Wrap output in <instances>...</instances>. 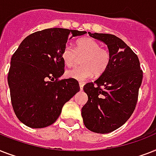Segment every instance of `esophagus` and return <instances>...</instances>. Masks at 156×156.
<instances>
[{
	"label": "esophagus",
	"mask_w": 156,
	"mask_h": 156,
	"mask_svg": "<svg viewBox=\"0 0 156 156\" xmlns=\"http://www.w3.org/2000/svg\"><path fill=\"white\" fill-rule=\"evenodd\" d=\"M83 86H84V83H79V87H80V89L81 90H83Z\"/></svg>",
	"instance_id": "34e87169"
}]
</instances>
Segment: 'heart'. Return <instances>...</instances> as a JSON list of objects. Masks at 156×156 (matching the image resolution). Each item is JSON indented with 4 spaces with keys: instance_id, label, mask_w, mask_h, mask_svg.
Here are the masks:
<instances>
[{
    "instance_id": "1",
    "label": "heart",
    "mask_w": 156,
    "mask_h": 156,
    "mask_svg": "<svg viewBox=\"0 0 156 156\" xmlns=\"http://www.w3.org/2000/svg\"><path fill=\"white\" fill-rule=\"evenodd\" d=\"M82 59L83 66L66 71V76L78 81H84L95 75L100 76L106 71L111 61V54L107 48L101 47L98 41L90 37L82 38L76 42L75 49L67 44L61 52V58L66 66L71 67Z\"/></svg>"
}]
</instances>
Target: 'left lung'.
<instances>
[{"label": "left lung", "instance_id": "1", "mask_svg": "<svg viewBox=\"0 0 156 156\" xmlns=\"http://www.w3.org/2000/svg\"><path fill=\"white\" fill-rule=\"evenodd\" d=\"M88 34L106 44L111 61L100 78L83 87L88 100L82 108V116L89 130L108 133L121 127L133 114L143 70L138 56L120 38L111 34Z\"/></svg>", "mask_w": 156, "mask_h": 156}]
</instances>
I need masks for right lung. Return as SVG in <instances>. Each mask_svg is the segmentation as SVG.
<instances>
[{"mask_svg": "<svg viewBox=\"0 0 156 156\" xmlns=\"http://www.w3.org/2000/svg\"><path fill=\"white\" fill-rule=\"evenodd\" d=\"M86 33L64 28L36 31L13 54L8 73L11 104L24 125L38 129L53 124L64 104L79 91L75 79H59L65 73L61 52L69 38Z\"/></svg>", "mask_w": 156, "mask_h": 156, "instance_id": "1", "label": "right lung"}]
</instances>
